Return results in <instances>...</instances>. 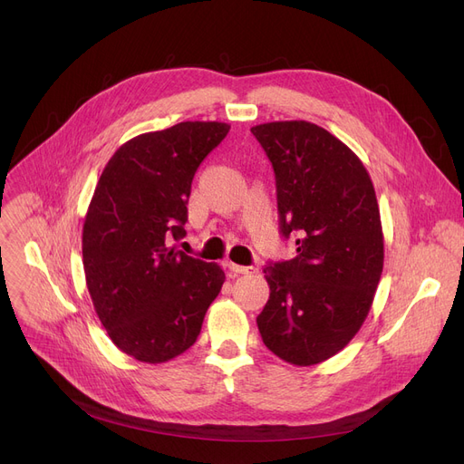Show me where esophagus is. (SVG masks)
<instances>
[{
  "mask_svg": "<svg viewBox=\"0 0 464 464\" xmlns=\"http://www.w3.org/2000/svg\"><path fill=\"white\" fill-rule=\"evenodd\" d=\"M227 266L235 275H254V273H257V269H254V266H242V265H237V263H227Z\"/></svg>",
  "mask_w": 464,
  "mask_h": 464,
  "instance_id": "34e87169",
  "label": "esophagus"
}]
</instances>
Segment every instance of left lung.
<instances>
[{
    "label": "left lung",
    "instance_id": "1",
    "mask_svg": "<svg viewBox=\"0 0 464 464\" xmlns=\"http://www.w3.org/2000/svg\"><path fill=\"white\" fill-rule=\"evenodd\" d=\"M276 175L280 231L297 256L263 273L271 295L257 315L265 346L310 367L346 348L371 312L383 269L376 191L362 161L306 120L252 128Z\"/></svg>",
    "mask_w": 464,
    "mask_h": 464
}]
</instances>
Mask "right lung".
Returning <instances> with one entry per match:
<instances>
[{
    "label": "right lung",
    "instance_id": "add662e5",
    "mask_svg": "<svg viewBox=\"0 0 464 464\" xmlns=\"http://www.w3.org/2000/svg\"><path fill=\"white\" fill-rule=\"evenodd\" d=\"M229 128L180 121L137 135L97 180L82 227L86 285L114 346L140 362H167L193 346L226 282L218 263L169 240L186 235L195 170Z\"/></svg>",
    "mask_w": 464,
    "mask_h": 464
}]
</instances>
